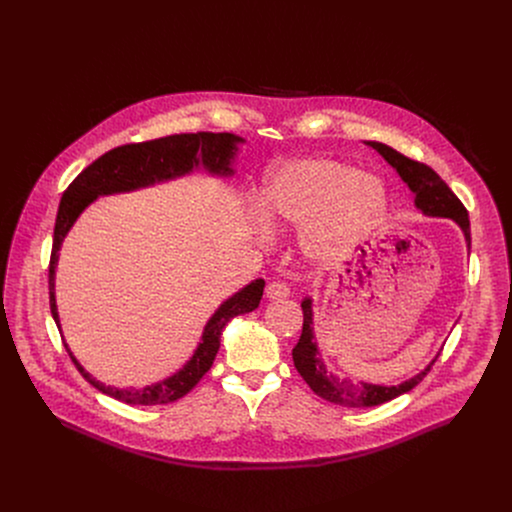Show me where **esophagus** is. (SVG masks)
I'll use <instances>...</instances> for the list:
<instances>
[{
  "label": "esophagus",
  "mask_w": 512,
  "mask_h": 512,
  "mask_svg": "<svg viewBox=\"0 0 512 512\" xmlns=\"http://www.w3.org/2000/svg\"><path fill=\"white\" fill-rule=\"evenodd\" d=\"M265 295H267V299H271V301H279V299H287V297L291 295V289H289V285L283 283V281H273V283L267 285Z\"/></svg>",
  "instance_id": "esophagus-1"
}]
</instances>
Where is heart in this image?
<instances>
[{"label":"heart","instance_id":"heart-1","mask_svg":"<svg viewBox=\"0 0 512 512\" xmlns=\"http://www.w3.org/2000/svg\"><path fill=\"white\" fill-rule=\"evenodd\" d=\"M261 209L275 229L303 227L308 257L344 259L386 217L388 190L380 178L332 158H307L273 168Z\"/></svg>","mask_w":512,"mask_h":512}]
</instances>
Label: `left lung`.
Masks as SVG:
<instances>
[{
	"label": "left lung",
	"instance_id": "obj_1",
	"mask_svg": "<svg viewBox=\"0 0 512 512\" xmlns=\"http://www.w3.org/2000/svg\"><path fill=\"white\" fill-rule=\"evenodd\" d=\"M374 150L382 154V158L400 174V178L408 184L409 190L415 196V207L429 217H449L453 219L467 241V249H471V225H469V213L461 200L451 192V188L433 172L429 166L415 162L408 156L400 154L398 150L382 144V142H368ZM303 307V334L293 348V362L303 380L307 382L308 388L320 396L322 400L344 406V408H370V406H380L386 404L409 390H413L425 374L431 370L433 362L421 370L417 376L409 378L406 382L398 386H376V384H366L358 382L354 384L352 380H340L334 374H328L322 358L318 356V348L314 342V332H312V301L305 299L301 303Z\"/></svg>",
	"mask_w": 512,
	"mask_h": 512
}]
</instances>
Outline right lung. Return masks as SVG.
I'll list each match as a JSON object with an SVG mask.
<instances>
[{"label": "right lung", "mask_w": 512, "mask_h": 512, "mask_svg": "<svg viewBox=\"0 0 512 512\" xmlns=\"http://www.w3.org/2000/svg\"><path fill=\"white\" fill-rule=\"evenodd\" d=\"M245 142L243 138L229 132H196V134H172L166 138H156L138 144H124L108 150L101 158H97L91 166H87L65 190L53 231V249L49 261V305L51 314L59 324L57 303H55V267L59 259V249L87 205L93 204L99 196L132 192L138 188H146L158 182L174 180L184 174H190L194 168H204L215 176H231V162L237 152V144ZM265 281L255 279L239 293L229 297L221 307L213 312V316L205 324L202 342L198 344L190 362L176 372L174 376L146 386L142 390H118L112 386H104L95 380L85 368L77 362L69 346L65 344L71 360L83 374V378L103 392L106 396L130 404V406H158L170 404L184 398L211 368L215 354L219 350V338L225 324L239 314L251 312L259 307L263 297Z\"/></svg>", "instance_id": "add662e5"}]
</instances>
